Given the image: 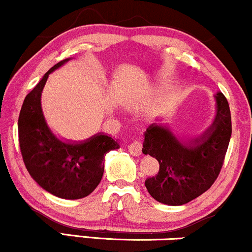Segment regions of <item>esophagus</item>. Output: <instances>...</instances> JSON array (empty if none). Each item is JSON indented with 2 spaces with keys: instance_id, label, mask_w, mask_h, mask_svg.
Wrapping results in <instances>:
<instances>
[{
  "instance_id": "esophagus-1",
  "label": "esophagus",
  "mask_w": 252,
  "mask_h": 252,
  "mask_svg": "<svg viewBox=\"0 0 252 252\" xmlns=\"http://www.w3.org/2000/svg\"><path fill=\"white\" fill-rule=\"evenodd\" d=\"M128 152L131 153L133 157H139L142 152V145L140 141L135 140L133 141L131 145H128Z\"/></svg>"
}]
</instances>
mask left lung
Masks as SVG:
<instances>
[{"label": "left lung", "instance_id": "left-lung-1", "mask_svg": "<svg viewBox=\"0 0 252 252\" xmlns=\"http://www.w3.org/2000/svg\"><path fill=\"white\" fill-rule=\"evenodd\" d=\"M216 114L212 125L202 134L181 140L169 124L159 123L144 133L142 153L159 161L155 176L145 186L151 196L167 206H182L212 187L221 172L231 136V116L222 92L214 95Z\"/></svg>", "mask_w": 252, "mask_h": 252}]
</instances>
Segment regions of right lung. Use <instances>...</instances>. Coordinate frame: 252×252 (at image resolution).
<instances>
[{"label":"right lung","mask_w":252,"mask_h":252,"mask_svg":"<svg viewBox=\"0 0 252 252\" xmlns=\"http://www.w3.org/2000/svg\"><path fill=\"white\" fill-rule=\"evenodd\" d=\"M70 60L54 65L24 99L18 140L24 164L38 186L60 198L78 200L97 188L104 174L105 155L120 146L104 133L83 141H64L49 127L40 102L42 91L49 74Z\"/></svg>","instance_id":"1"}]
</instances>
